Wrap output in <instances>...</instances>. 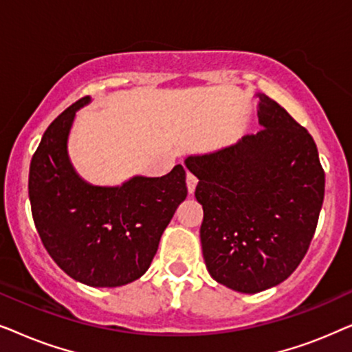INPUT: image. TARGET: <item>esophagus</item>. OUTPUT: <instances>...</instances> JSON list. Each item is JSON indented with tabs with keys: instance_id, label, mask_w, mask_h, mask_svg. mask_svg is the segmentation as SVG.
Returning <instances> with one entry per match:
<instances>
[{
	"instance_id": "34e87169",
	"label": "esophagus",
	"mask_w": 352,
	"mask_h": 352,
	"mask_svg": "<svg viewBox=\"0 0 352 352\" xmlns=\"http://www.w3.org/2000/svg\"><path fill=\"white\" fill-rule=\"evenodd\" d=\"M187 189H189V194H194L195 192V187H197V182H199V179H197V176L194 175V173H187Z\"/></svg>"
}]
</instances>
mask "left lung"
Masks as SVG:
<instances>
[{
	"mask_svg": "<svg viewBox=\"0 0 352 352\" xmlns=\"http://www.w3.org/2000/svg\"><path fill=\"white\" fill-rule=\"evenodd\" d=\"M256 98L261 131L186 158L199 177L206 269L240 293L267 290L292 276L314 237L325 192L307 129L266 94Z\"/></svg>",
	"mask_w": 352,
	"mask_h": 352,
	"instance_id": "left-lung-1",
	"label": "left lung"
}]
</instances>
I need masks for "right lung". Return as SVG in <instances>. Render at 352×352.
I'll list each match as a JSON object with an SVG mask.
<instances>
[{"label":"right lung","mask_w":352,"mask_h":352,"mask_svg":"<svg viewBox=\"0 0 352 352\" xmlns=\"http://www.w3.org/2000/svg\"><path fill=\"white\" fill-rule=\"evenodd\" d=\"M89 96L64 110L33 153L28 197L36 230L50 256L89 287H122L144 276L163 230L187 197L186 170L162 177L133 176L122 186H93L75 171L69 134Z\"/></svg>","instance_id":"1"}]
</instances>
